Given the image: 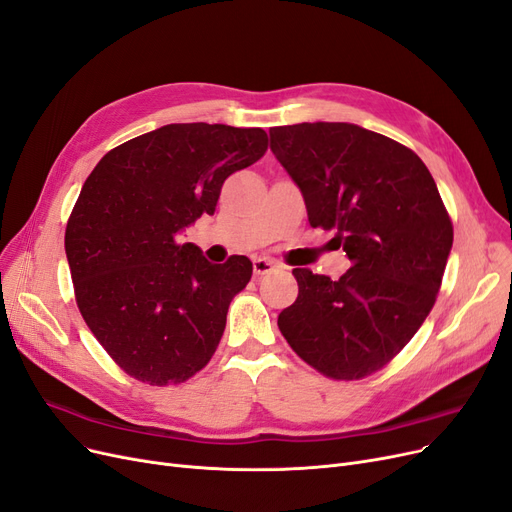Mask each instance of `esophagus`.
<instances>
[{"instance_id": "34e87169", "label": "esophagus", "mask_w": 512, "mask_h": 512, "mask_svg": "<svg viewBox=\"0 0 512 512\" xmlns=\"http://www.w3.org/2000/svg\"><path fill=\"white\" fill-rule=\"evenodd\" d=\"M277 269V262L271 260V258H264V256H258L254 258V275H269Z\"/></svg>"}]
</instances>
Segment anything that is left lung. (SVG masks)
Wrapping results in <instances>:
<instances>
[{
  "label": "left lung",
  "instance_id": "8db88e82",
  "mask_svg": "<svg viewBox=\"0 0 512 512\" xmlns=\"http://www.w3.org/2000/svg\"><path fill=\"white\" fill-rule=\"evenodd\" d=\"M311 227L334 231L353 267L294 269L298 298L277 325L300 359L336 380L370 376L412 340L441 288L454 229L422 159L344 121L271 128Z\"/></svg>",
  "mask_w": 512,
  "mask_h": 512
}]
</instances>
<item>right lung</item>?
Masks as SVG:
<instances>
[{
    "mask_svg": "<svg viewBox=\"0 0 512 512\" xmlns=\"http://www.w3.org/2000/svg\"><path fill=\"white\" fill-rule=\"evenodd\" d=\"M267 147L260 128L168 124L109 151L81 187L65 233L77 306L132 378L178 384L212 359L252 262L212 264L180 235Z\"/></svg>",
    "mask_w": 512,
    "mask_h": 512,
    "instance_id": "obj_1",
    "label": "right lung"
}]
</instances>
